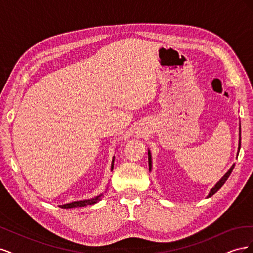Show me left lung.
I'll list each match as a JSON object with an SVG mask.
<instances>
[{
    "label": "left lung",
    "mask_w": 253,
    "mask_h": 253,
    "mask_svg": "<svg viewBox=\"0 0 253 253\" xmlns=\"http://www.w3.org/2000/svg\"><path fill=\"white\" fill-rule=\"evenodd\" d=\"M240 138H239V148H237V155H239V152H240V149H241V124H240ZM236 155V156H237ZM148 157H149V171L151 172L152 171V155H151V151L150 150H148ZM233 168H234V164L231 166V168L230 169L228 170V172L223 176V177H221L216 183H215V186H214L211 190H210V192H209V194H208V196H207V198L208 197H210V196H212L213 194H215L217 191L223 187V185L224 183L226 182V180L228 179V177L229 176H230V174H231V172H232V170H233Z\"/></svg>",
    "instance_id": "8db88e82"
}]
</instances>
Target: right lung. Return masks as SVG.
I'll list each match as a JSON object with an SVG mask.
<instances>
[{"instance_id":"right-lung-1","label":"right lung","mask_w":253,"mask_h":253,"mask_svg":"<svg viewBox=\"0 0 253 253\" xmlns=\"http://www.w3.org/2000/svg\"><path fill=\"white\" fill-rule=\"evenodd\" d=\"M114 162H115V156H113V159H112L111 171H113V169H114ZM102 196H103V193L100 194V195L96 196V197H94V198H90V200L72 202V203H70V204L61 205L60 207H61V208H64V209H70V208H77V207H84V206H87V205H94V204H96V203H98L99 201H100Z\"/></svg>"}]
</instances>
